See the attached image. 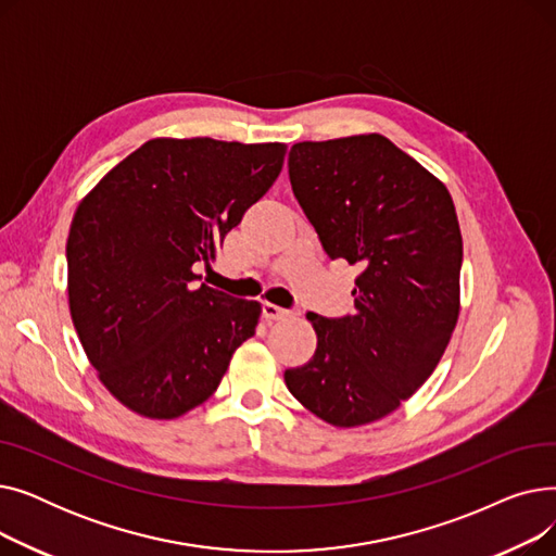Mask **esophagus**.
<instances>
[{
	"mask_svg": "<svg viewBox=\"0 0 556 556\" xmlns=\"http://www.w3.org/2000/svg\"><path fill=\"white\" fill-rule=\"evenodd\" d=\"M288 315H290V311H286V308L277 306V304H270V302L263 304V317H266L268 323H273V319H286Z\"/></svg>",
	"mask_w": 556,
	"mask_h": 556,
	"instance_id": "34e87169",
	"label": "esophagus"
}]
</instances>
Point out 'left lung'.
Returning <instances> with one entry per match:
<instances>
[{"label": "left lung", "instance_id": "left-lung-1", "mask_svg": "<svg viewBox=\"0 0 556 556\" xmlns=\"http://www.w3.org/2000/svg\"><path fill=\"white\" fill-rule=\"evenodd\" d=\"M290 185L331 258L361 263L356 315L306 313L315 356L283 381L338 428L392 415L440 365L459 317L462 231L446 185L378 132L300 141Z\"/></svg>", "mask_w": 556, "mask_h": 556}]
</instances>
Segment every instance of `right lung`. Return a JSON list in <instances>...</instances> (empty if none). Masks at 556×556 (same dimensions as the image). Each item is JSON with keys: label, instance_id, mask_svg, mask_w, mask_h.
I'll list each match as a JSON object with an SVG mask.
<instances>
[{"label": "right lung", "instance_id": "obj_1", "mask_svg": "<svg viewBox=\"0 0 556 556\" xmlns=\"http://www.w3.org/2000/svg\"><path fill=\"white\" fill-rule=\"evenodd\" d=\"M286 143L157 137L110 168L67 239L72 323L105 390L168 421L207 401L261 304L195 283L281 173Z\"/></svg>", "mask_w": 556, "mask_h": 556}]
</instances>
